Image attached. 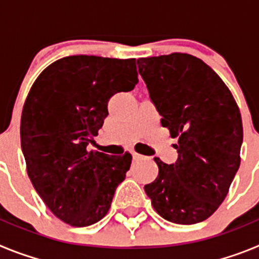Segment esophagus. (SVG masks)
Returning a JSON list of instances; mask_svg holds the SVG:
<instances>
[{"label": "esophagus", "instance_id": "esophagus-1", "mask_svg": "<svg viewBox=\"0 0 259 259\" xmlns=\"http://www.w3.org/2000/svg\"><path fill=\"white\" fill-rule=\"evenodd\" d=\"M132 157H134V159H136V161H139V159H144V158H145L143 154L136 152H132Z\"/></svg>", "mask_w": 259, "mask_h": 259}]
</instances>
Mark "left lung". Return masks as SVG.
Returning a JSON list of instances; mask_svg holds the SVG:
<instances>
[{
  "mask_svg": "<svg viewBox=\"0 0 259 259\" xmlns=\"http://www.w3.org/2000/svg\"><path fill=\"white\" fill-rule=\"evenodd\" d=\"M161 124L179 137L172 164L154 158L157 179L144 187L155 211L176 224L207 219L221 206L240 166L241 114L211 67L185 53L137 59Z\"/></svg>",
  "mask_w": 259,
  "mask_h": 259,
  "instance_id": "8db88e82",
  "label": "left lung"
}]
</instances>
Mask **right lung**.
Returning <instances> with one entry per match:
<instances>
[{
    "label": "right lung",
    "mask_w": 259,
    "mask_h": 259,
    "mask_svg": "<svg viewBox=\"0 0 259 259\" xmlns=\"http://www.w3.org/2000/svg\"><path fill=\"white\" fill-rule=\"evenodd\" d=\"M136 59L70 56L53 62L26 98L20 143L27 174L48 209L72 227L107 214L132 155H107L87 146L107 116V102L135 88Z\"/></svg>",
    "instance_id": "1"
}]
</instances>
